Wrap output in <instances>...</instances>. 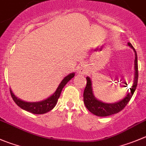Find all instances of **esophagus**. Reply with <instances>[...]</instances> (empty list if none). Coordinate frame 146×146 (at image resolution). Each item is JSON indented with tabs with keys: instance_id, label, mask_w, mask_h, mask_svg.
Listing matches in <instances>:
<instances>
[{
	"instance_id": "1",
	"label": "esophagus",
	"mask_w": 146,
	"mask_h": 146,
	"mask_svg": "<svg viewBox=\"0 0 146 146\" xmlns=\"http://www.w3.org/2000/svg\"><path fill=\"white\" fill-rule=\"evenodd\" d=\"M77 71H78L80 73H83V72L85 71V67L83 64H80L77 67Z\"/></svg>"
}]
</instances>
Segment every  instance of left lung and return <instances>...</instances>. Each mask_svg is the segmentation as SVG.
Here are the masks:
<instances>
[{"mask_svg": "<svg viewBox=\"0 0 146 146\" xmlns=\"http://www.w3.org/2000/svg\"><path fill=\"white\" fill-rule=\"evenodd\" d=\"M127 45L131 47L135 51V78L132 88H130V92H129L125 98L115 103H105L96 99L93 94L91 80L90 77H87V85L84 90V103L86 108L90 112L100 117H106L116 114L121 111L127 105L129 101L131 99L135 90L136 89L138 80V56L134 47L130 42L127 43Z\"/></svg>", "mask_w": 146, "mask_h": 146, "instance_id": "obj_1", "label": "left lung"}]
</instances>
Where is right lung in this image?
Here are the masks:
<instances>
[{"mask_svg": "<svg viewBox=\"0 0 146 146\" xmlns=\"http://www.w3.org/2000/svg\"><path fill=\"white\" fill-rule=\"evenodd\" d=\"M74 77V73H71L69 75L65 77L63 79L61 83L59 84V87L56 89V92L54 93L53 95L48 98L47 99L41 101V102H25V101L21 100L19 99L16 98L11 91V90H10V92H11V95L12 98H13V101L16 102V105L21 108H22L24 110L28 111L29 112L34 114H44L46 112H49L50 110L53 109L56 105L58 99L60 97V94L62 92V90L63 87L66 84V83L69 81L72 78Z\"/></svg>", "mask_w": 146, "mask_h": 146, "instance_id": "obj_1", "label": "right lung"}]
</instances>
